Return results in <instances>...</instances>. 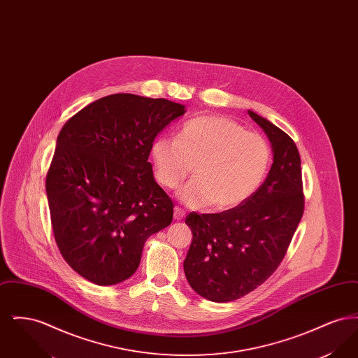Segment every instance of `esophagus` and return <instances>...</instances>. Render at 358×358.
I'll list each match as a JSON object with an SVG mask.
<instances>
[{
	"instance_id": "34e87169",
	"label": "esophagus",
	"mask_w": 358,
	"mask_h": 358,
	"mask_svg": "<svg viewBox=\"0 0 358 358\" xmlns=\"http://www.w3.org/2000/svg\"><path fill=\"white\" fill-rule=\"evenodd\" d=\"M185 216H187V213H185L184 209H181V208H178V206L174 208V219H176L177 222L182 220Z\"/></svg>"
}]
</instances>
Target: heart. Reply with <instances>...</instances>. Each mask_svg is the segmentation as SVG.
I'll use <instances>...</instances> for the list:
<instances>
[{"instance_id": "b5f03b06", "label": "heart", "mask_w": 358, "mask_h": 358, "mask_svg": "<svg viewBox=\"0 0 358 358\" xmlns=\"http://www.w3.org/2000/svg\"><path fill=\"white\" fill-rule=\"evenodd\" d=\"M152 159L154 178L166 189L180 187L194 166V180L180 192V199L192 206L210 204L215 210H228L263 184L271 148L264 136L235 120L204 115L187 122L178 139L157 138Z\"/></svg>"}]
</instances>
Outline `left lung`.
Here are the masks:
<instances>
[{
	"label": "left lung",
	"instance_id": "8db88e82",
	"mask_svg": "<svg viewBox=\"0 0 358 358\" xmlns=\"http://www.w3.org/2000/svg\"><path fill=\"white\" fill-rule=\"evenodd\" d=\"M273 146L264 182L244 203L220 213H189L193 240L184 260L190 287L212 302H231L257 289L287 252L302 219L305 194L295 142L270 120L248 111Z\"/></svg>",
	"mask_w": 358,
	"mask_h": 358
}]
</instances>
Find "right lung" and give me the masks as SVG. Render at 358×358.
Masks as SVG:
<instances>
[{
	"instance_id": "obj_1",
	"label": "right lung",
	"mask_w": 358,
	"mask_h": 358,
	"mask_svg": "<svg viewBox=\"0 0 358 358\" xmlns=\"http://www.w3.org/2000/svg\"><path fill=\"white\" fill-rule=\"evenodd\" d=\"M184 114L185 106L168 99L114 94L63 126L45 189L59 251L87 280H126L145 240L171 225L174 205L148 159L154 138Z\"/></svg>"
}]
</instances>
